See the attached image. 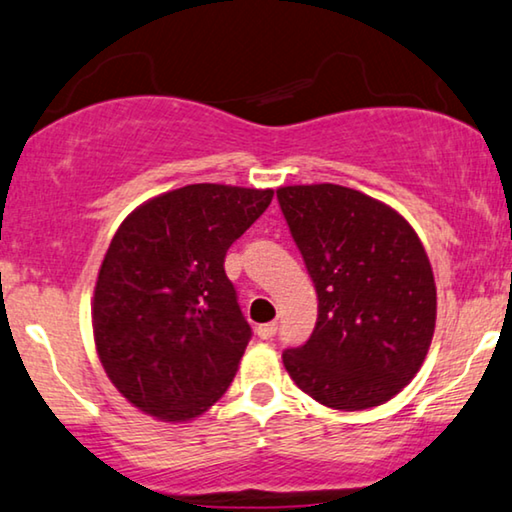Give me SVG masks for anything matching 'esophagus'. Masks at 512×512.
<instances>
[{
    "instance_id": "esophagus-1",
    "label": "esophagus",
    "mask_w": 512,
    "mask_h": 512,
    "mask_svg": "<svg viewBox=\"0 0 512 512\" xmlns=\"http://www.w3.org/2000/svg\"><path fill=\"white\" fill-rule=\"evenodd\" d=\"M256 334H258V338L267 341V338H272L274 334H277V322H265V325H258Z\"/></svg>"
}]
</instances>
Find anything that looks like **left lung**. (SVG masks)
Masks as SVG:
<instances>
[{"label":"left lung","mask_w":512,"mask_h":512,"mask_svg":"<svg viewBox=\"0 0 512 512\" xmlns=\"http://www.w3.org/2000/svg\"><path fill=\"white\" fill-rule=\"evenodd\" d=\"M277 199L318 293L316 327L283 350V366L334 410L387 403L419 373L435 332L426 249L396 210L350 187L290 185Z\"/></svg>","instance_id":"8db88e82"}]
</instances>
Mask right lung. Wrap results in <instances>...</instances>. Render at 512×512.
<instances>
[{"instance_id":"obj_1","label":"right lung","mask_w":512,"mask_h":512,"mask_svg":"<svg viewBox=\"0 0 512 512\" xmlns=\"http://www.w3.org/2000/svg\"><path fill=\"white\" fill-rule=\"evenodd\" d=\"M272 196L185 185L119 226L98 272L93 336L107 377L141 412L187 421L229 389L251 327L224 258Z\"/></svg>"}]
</instances>
